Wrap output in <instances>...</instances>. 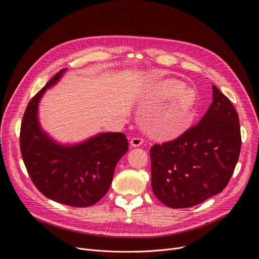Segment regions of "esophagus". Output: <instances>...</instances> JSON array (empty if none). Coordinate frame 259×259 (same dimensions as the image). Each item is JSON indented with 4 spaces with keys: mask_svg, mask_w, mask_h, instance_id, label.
<instances>
[{
    "mask_svg": "<svg viewBox=\"0 0 259 259\" xmlns=\"http://www.w3.org/2000/svg\"><path fill=\"white\" fill-rule=\"evenodd\" d=\"M144 143V140L142 138H133L130 141V145L132 147H140Z\"/></svg>",
    "mask_w": 259,
    "mask_h": 259,
    "instance_id": "34e87169",
    "label": "esophagus"
}]
</instances>
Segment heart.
<instances>
[{"instance_id": "obj_1", "label": "heart", "mask_w": 259, "mask_h": 259, "mask_svg": "<svg viewBox=\"0 0 259 259\" xmlns=\"http://www.w3.org/2000/svg\"><path fill=\"white\" fill-rule=\"evenodd\" d=\"M160 93L166 99H176L168 108L152 118V131L157 137H178L192 124L196 111L197 94L193 89H186V85L178 80L166 84Z\"/></svg>"}]
</instances>
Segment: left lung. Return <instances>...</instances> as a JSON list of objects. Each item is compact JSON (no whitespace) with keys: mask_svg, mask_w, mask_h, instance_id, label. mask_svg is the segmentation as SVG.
<instances>
[{"mask_svg":"<svg viewBox=\"0 0 259 259\" xmlns=\"http://www.w3.org/2000/svg\"><path fill=\"white\" fill-rule=\"evenodd\" d=\"M213 102L198 124L150 149L154 195L169 208H190L221 193L240 153L239 118L214 85Z\"/></svg>","mask_w":259,"mask_h":259,"instance_id":"obj_1","label":"left lung"}]
</instances>
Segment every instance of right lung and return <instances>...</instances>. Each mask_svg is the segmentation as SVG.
<instances>
[{"instance_id":"add662e5","label":"right lung","mask_w":259,"mask_h":259,"mask_svg":"<svg viewBox=\"0 0 259 259\" xmlns=\"http://www.w3.org/2000/svg\"><path fill=\"white\" fill-rule=\"evenodd\" d=\"M65 71L66 68L54 75L27 105L21 124V153L33 185L43 195L63 205L89 207L108 192L117 161L128 151V140L121 132H107L65 146L40 129L38 102Z\"/></svg>"}]
</instances>
